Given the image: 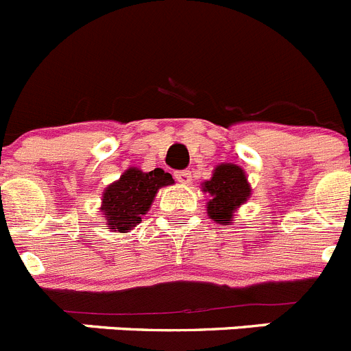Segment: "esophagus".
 <instances>
[{"instance_id": "1", "label": "esophagus", "mask_w": 351, "mask_h": 351, "mask_svg": "<svg viewBox=\"0 0 351 351\" xmlns=\"http://www.w3.org/2000/svg\"><path fill=\"white\" fill-rule=\"evenodd\" d=\"M173 179L181 184H190L191 182V172L190 170H176L173 172Z\"/></svg>"}]
</instances>
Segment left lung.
<instances>
[{
  "label": "left lung",
  "instance_id": "1",
  "mask_svg": "<svg viewBox=\"0 0 351 351\" xmlns=\"http://www.w3.org/2000/svg\"><path fill=\"white\" fill-rule=\"evenodd\" d=\"M204 191L213 197L207 204V213L210 219L223 225L232 221L235 209L243 206L251 193L243 169L230 163L216 167L210 181L204 182Z\"/></svg>",
  "mask_w": 351,
  "mask_h": 351
}]
</instances>
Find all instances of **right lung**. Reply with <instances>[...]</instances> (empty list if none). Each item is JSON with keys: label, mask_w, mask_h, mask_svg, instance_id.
<instances>
[{"label": "right lung", "mask_w": 351, "mask_h": 351, "mask_svg": "<svg viewBox=\"0 0 351 351\" xmlns=\"http://www.w3.org/2000/svg\"><path fill=\"white\" fill-rule=\"evenodd\" d=\"M173 179L163 169L142 172L138 169H128L119 181L112 182L104 193L101 210L110 228L119 232L132 230L141 223V216L145 214L154 200V195L161 186L172 184Z\"/></svg>", "instance_id": "right-lung-1"}]
</instances>
